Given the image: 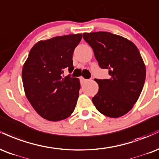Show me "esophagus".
Returning <instances> with one entry per match:
<instances>
[{"label": "esophagus", "instance_id": "esophagus-1", "mask_svg": "<svg viewBox=\"0 0 159 159\" xmlns=\"http://www.w3.org/2000/svg\"><path fill=\"white\" fill-rule=\"evenodd\" d=\"M90 80H91V78H90V79H85V78L81 77V82H82V83H85V82L90 81Z\"/></svg>", "mask_w": 159, "mask_h": 159}]
</instances>
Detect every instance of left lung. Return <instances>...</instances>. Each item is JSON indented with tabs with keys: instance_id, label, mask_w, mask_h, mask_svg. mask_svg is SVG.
Wrapping results in <instances>:
<instances>
[{
	"instance_id": "left-lung-1",
	"label": "left lung",
	"mask_w": 159,
	"mask_h": 159,
	"mask_svg": "<svg viewBox=\"0 0 159 159\" xmlns=\"http://www.w3.org/2000/svg\"><path fill=\"white\" fill-rule=\"evenodd\" d=\"M101 68L108 69L109 79L94 80L99 85L92 98L96 109L117 118L128 113L139 100L146 78V68L133 42L109 32L84 33Z\"/></svg>"
}]
</instances>
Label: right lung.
I'll return each instance as SVG.
<instances>
[{
  "instance_id": "right-lung-1",
  "label": "right lung",
  "mask_w": 159,
  "mask_h": 159,
  "mask_svg": "<svg viewBox=\"0 0 159 159\" xmlns=\"http://www.w3.org/2000/svg\"><path fill=\"white\" fill-rule=\"evenodd\" d=\"M81 39L79 33L39 41L24 62V93L35 111L46 120H64L74 111L80 80L63 74L65 69L70 73L74 70L73 53Z\"/></svg>"
}]
</instances>
